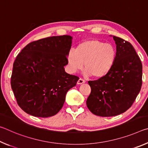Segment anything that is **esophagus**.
Segmentation results:
<instances>
[{
  "label": "esophagus",
  "mask_w": 148,
  "mask_h": 148,
  "mask_svg": "<svg viewBox=\"0 0 148 148\" xmlns=\"http://www.w3.org/2000/svg\"><path fill=\"white\" fill-rule=\"evenodd\" d=\"M85 82H86V81H85L84 79H82V78H79V79H78V81H77V84H78V85H81V84H84Z\"/></svg>",
  "instance_id": "obj_1"
}]
</instances>
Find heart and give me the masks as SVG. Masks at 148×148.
Returning <instances> with one entry per match:
<instances>
[{"label": "heart", "mask_w": 148, "mask_h": 148, "mask_svg": "<svg viewBox=\"0 0 148 148\" xmlns=\"http://www.w3.org/2000/svg\"><path fill=\"white\" fill-rule=\"evenodd\" d=\"M116 57V48L113 44L92 39L77 45L75 51H70L67 62L72 73L82 70L84 63V74L86 76L102 78L111 71Z\"/></svg>", "instance_id": "1"}]
</instances>
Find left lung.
Instances as JSON below:
<instances>
[{
    "label": "left lung",
    "mask_w": 148,
    "mask_h": 148,
    "mask_svg": "<svg viewBox=\"0 0 148 148\" xmlns=\"http://www.w3.org/2000/svg\"><path fill=\"white\" fill-rule=\"evenodd\" d=\"M117 57L106 76L89 81L91 91L86 104L92 114L112 117L127 111L141 89L142 64L133 46L129 42L113 36Z\"/></svg>",
    "instance_id": "left-lung-1"
}]
</instances>
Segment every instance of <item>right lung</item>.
Returning <instances> with one entry per match:
<instances>
[{
  "mask_svg": "<svg viewBox=\"0 0 148 148\" xmlns=\"http://www.w3.org/2000/svg\"><path fill=\"white\" fill-rule=\"evenodd\" d=\"M69 35L51 36L27 44L13 64L11 87L19 107L35 117L57 114L67 91L79 77L66 73L67 56L72 46Z\"/></svg>",
  "mask_w": 148,
  "mask_h": 148,
  "instance_id": "obj_1",
  "label": "right lung"
}]
</instances>
